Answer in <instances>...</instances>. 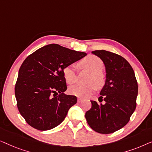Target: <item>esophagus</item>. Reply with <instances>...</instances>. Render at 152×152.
Wrapping results in <instances>:
<instances>
[{
	"label": "esophagus",
	"mask_w": 152,
	"mask_h": 152,
	"mask_svg": "<svg viewBox=\"0 0 152 152\" xmlns=\"http://www.w3.org/2000/svg\"><path fill=\"white\" fill-rule=\"evenodd\" d=\"M82 100H83V99H82V98H78V99H77V102L80 103V102H82Z\"/></svg>",
	"instance_id": "1"
}]
</instances>
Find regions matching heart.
<instances>
[{
  "label": "heart",
  "instance_id": "heart-1",
  "mask_svg": "<svg viewBox=\"0 0 152 152\" xmlns=\"http://www.w3.org/2000/svg\"><path fill=\"white\" fill-rule=\"evenodd\" d=\"M79 65L91 72L87 80L89 83L86 84L74 85L70 87L68 91L70 94L84 98L92 94L96 90L97 86H101L104 84L105 76L102 71L104 64L99 57L91 55L79 62ZM63 75L68 84H72L77 82V77L76 68L73 64L64 67Z\"/></svg>",
  "mask_w": 152,
  "mask_h": 152
}]
</instances>
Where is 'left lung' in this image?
I'll use <instances>...</instances> for the list:
<instances>
[{"label":"left lung","instance_id":"1","mask_svg":"<svg viewBox=\"0 0 152 152\" xmlns=\"http://www.w3.org/2000/svg\"><path fill=\"white\" fill-rule=\"evenodd\" d=\"M92 53L102 60L106 68L105 84L99 97L105 104L91 100L92 106L85 118L95 132L111 134L125 126L136 109L138 83L132 66L124 58L104 50Z\"/></svg>","mask_w":152,"mask_h":152}]
</instances>
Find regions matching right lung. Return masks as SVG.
I'll return each instance as SVG.
<instances>
[{"label": "right lung", "instance_id": "1", "mask_svg": "<svg viewBox=\"0 0 152 152\" xmlns=\"http://www.w3.org/2000/svg\"><path fill=\"white\" fill-rule=\"evenodd\" d=\"M86 55L53 43L24 60L18 71L15 96L18 111L29 125L46 131L64 121L77 103V97L64 93L67 86L63 69Z\"/></svg>", "mask_w": 152, "mask_h": 152}]
</instances>
